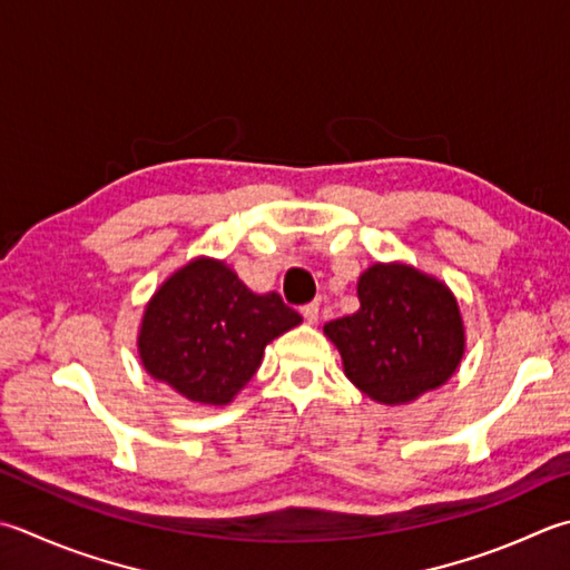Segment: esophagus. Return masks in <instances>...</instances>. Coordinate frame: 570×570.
<instances>
[{
    "instance_id": "1",
    "label": "esophagus",
    "mask_w": 570,
    "mask_h": 570,
    "mask_svg": "<svg viewBox=\"0 0 570 570\" xmlns=\"http://www.w3.org/2000/svg\"><path fill=\"white\" fill-rule=\"evenodd\" d=\"M301 316H304L306 323H316V321H318V304L301 306Z\"/></svg>"
}]
</instances>
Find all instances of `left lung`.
<instances>
[{"label": "left lung", "mask_w": 570, "mask_h": 570, "mask_svg": "<svg viewBox=\"0 0 570 570\" xmlns=\"http://www.w3.org/2000/svg\"><path fill=\"white\" fill-rule=\"evenodd\" d=\"M361 308L328 321L348 381L367 397L403 405L444 385L464 353L450 288L405 264H375L358 282Z\"/></svg>", "instance_id": "1"}]
</instances>
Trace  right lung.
I'll use <instances>...</instances> for the list:
<instances>
[{"label": "right lung", "instance_id": "1", "mask_svg": "<svg viewBox=\"0 0 570 570\" xmlns=\"http://www.w3.org/2000/svg\"><path fill=\"white\" fill-rule=\"evenodd\" d=\"M301 323L278 294L259 296L229 266L195 259L145 308L140 361L193 403L227 405L252 381L266 343Z\"/></svg>", "mask_w": 570, "mask_h": 570}]
</instances>
